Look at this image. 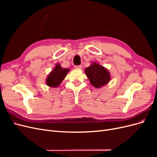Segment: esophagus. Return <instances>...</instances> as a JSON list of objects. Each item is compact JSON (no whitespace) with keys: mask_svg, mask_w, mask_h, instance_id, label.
Returning <instances> with one entry per match:
<instances>
[{"mask_svg":"<svg viewBox=\"0 0 157 157\" xmlns=\"http://www.w3.org/2000/svg\"><path fill=\"white\" fill-rule=\"evenodd\" d=\"M82 65H77V66H75V69H82Z\"/></svg>","mask_w":157,"mask_h":157,"instance_id":"obj_1","label":"esophagus"}]
</instances>
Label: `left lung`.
I'll use <instances>...</instances> for the list:
<instances>
[{"mask_svg":"<svg viewBox=\"0 0 157 157\" xmlns=\"http://www.w3.org/2000/svg\"><path fill=\"white\" fill-rule=\"evenodd\" d=\"M89 81L96 88H100L110 81L111 74L107 68L97 62H92L89 67L84 69Z\"/></svg>","mask_w":157,"mask_h":157,"instance_id":"obj_1","label":"left lung"}]
</instances>
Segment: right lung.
<instances>
[{
    "instance_id": "right-lung-1",
    "label": "right lung",
    "mask_w": 157,
    "mask_h": 157,
    "mask_svg": "<svg viewBox=\"0 0 157 157\" xmlns=\"http://www.w3.org/2000/svg\"><path fill=\"white\" fill-rule=\"evenodd\" d=\"M69 71V69L63 68L59 63H57L47 77L46 84L51 88L58 87Z\"/></svg>"
}]
</instances>
